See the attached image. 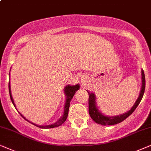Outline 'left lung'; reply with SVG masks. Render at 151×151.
I'll return each instance as SVG.
<instances>
[{"mask_svg":"<svg viewBox=\"0 0 151 151\" xmlns=\"http://www.w3.org/2000/svg\"><path fill=\"white\" fill-rule=\"evenodd\" d=\"M142 87L141 90H140L139 94L137 99L134 102V105L132 107L128 110V112H125L124 114H119L116 116H106L102 112L100 111L96 106V95L94 92H89L87 90L88 95H89V99H88V104H89V114L90 117L92 118V120L96 123L101 124L103 126H110V125H114V124H119L120 122H123L124 119H126L128 116H130L134 110L136 109L137 107L139 104L140 103L141 100L143 97L144 90H145V75H144V70H142Z\"/></svg>","mask_w":151,"mask_h":151,"instance_id":"8db88e82","label":"left lung"}]
</instances>
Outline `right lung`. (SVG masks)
<instances>
[{
  "mask_svg": "<svg viewBox=\"0 0 151 151\" xmlns=\"http://www.w3.org/2000/svg\"><path fill=\"white\" fill-rule=\"evenodd\" d=\"M9 76H10V72H9ZM9 79H10V78H9ZM79 87H80L79 84L78 83V84H77V85H74V86L67 85L65 88H64L63 91H64V94H65L66 98H65V105H64L63 113V115L61 116V117L60 118V119L58 120L57 122H56L55 123L50 124V125H46V126L37 125V124L32 123V122H31L30 121H29V120H28V119H26V118L23 115V114H22L21 113H20V112H19V114H21L22 116H23V117L26 120V121L29 122V123L34 124V125L36 126H37V127H39V128H55V127H58V126H60L61 125V124H63L64 122H65L66 119H67L68 114V110H69V107H70V101H71V99H72V98H73V96L74 95V94H75V92H77V90H78L79 89ZM9 92L10 99H11V100H12V102L13 105L14 106V107L17 108V107H16V104L14 103V101L12 95L11 86H10V81H9Z\"/></svg>",
  "mask_w": 151,
  "mask_h": 151,
  "instance_id": "add662e5",
  "label": "right lung"
}]
</instances>
